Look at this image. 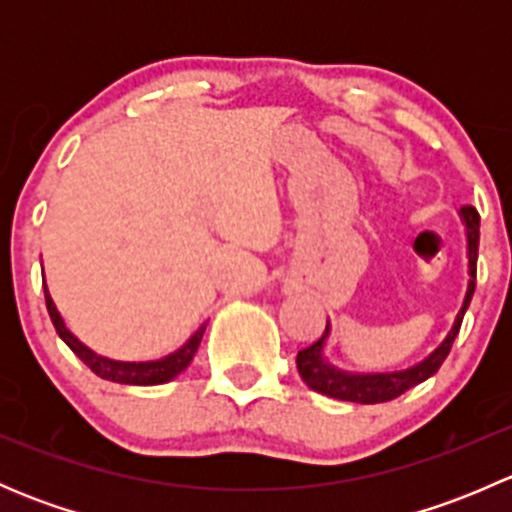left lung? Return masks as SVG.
<instances>
[{"instance_id": "8db88e82", "label": "left lung", "mask_w": 512, "mask_h": 512, "mask_svg": "<svg viewBox=\"0 0 512 512\" xmlns=\"http://www.w3.org/2000/svg\"><path fill=\"white\" fill-rule=\"evenodd\" d=\"M461 220L466 225V242H468V287L466 297H463L461 309H458L456 319H453L451 332L443 337V342L433 349L426 359L418 364L409 366L401 371H376V374H359V371H344L334 366L327 359L324 349H327L329 339V322L324 329L322 339L312 344V347L302 349L297 354V371L302 376L304 384L309 389L319 391L324 396H332L339 401H352V404H384V401L396 399L404 391L414 389L416 384L426 381L428 376L436 374L441 364L446 361L448 352H451L453 339L458 337L461 329L463 314H466L468 304H471L473 292H476V262H478V240H480V215L476 208L466 205L461 208Z\"/></svg>"}]
</instances>
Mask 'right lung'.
I'll list each match as a JSON object with an SVG mask.
<instances>
[{"mask_svg": "<svg viewBox=\"0 0 512 512\" xmlns=\"http://www.w3.org/2000/svg\"><path fill=\"white\" fill-rule=\"evenodd\" d=\"M44 297H46V309H49V317L54 322L56 334L66 342V347L71 349L96 376L106 381H116V384H131V386H156V384H165V381L175 379L180 371L188 369V364L193 361L195 352L200 347V339L205 334V324L183 344L180 349H175L173 354L160 356V359L153 361H118V359H108V356L96 354L94 349L86 347L79 337L69 332V327L61 319L59 309H56L54 299H51L49 289L44 285Z\"/></svg>", "mask_w": 512, "mask_h": 512, "instance_id": "obj_1", "label": "right lung"}]
</instances>
